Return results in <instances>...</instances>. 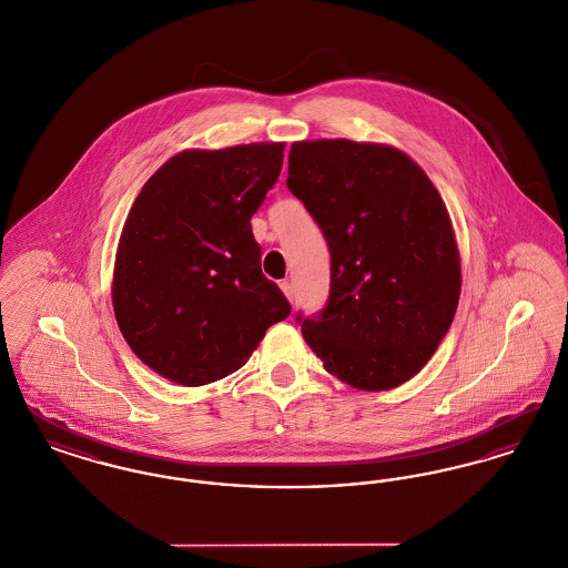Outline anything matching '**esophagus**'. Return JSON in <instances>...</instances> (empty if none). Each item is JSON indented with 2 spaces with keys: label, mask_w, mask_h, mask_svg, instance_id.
Instances as JSON below:
<instances>
[{
  "label": "esophagus",
  "mask_w": 568,
  "mask_h": 568,
  "mask_svg": "<svg viewBox=\"0 0 568 568\" xmlns=\"http://www.w3.org/2000/svg\"><path fill=\"white\" fill-rule=\"evenodd\" d=\"M281 290H283V294L287 296L290 302H294V287H292L290 281H283V283H281Z\"/></svg>",
  "instance_id": "1"
}]
</instances>
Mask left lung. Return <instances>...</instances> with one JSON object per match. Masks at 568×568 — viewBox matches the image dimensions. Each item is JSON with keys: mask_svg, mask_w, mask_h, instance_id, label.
<instances>
[{"mask_svg": "<svg viewBox=\"0 0 568 568\" xmlns=\"http://www.w3.org/2000/svg\"><path fill=\"white\" fill-rule=\"evenodd\" d=\"M287 172L329 248L327 304L296 317L306 345L352 387L403 385L458 308V244L440 193L403 151L345 138L294 142Z\"/></svg>", "mask_w": 568, "mask_h": 568, "instance_id": "obj_1", "label": "left lung"}]
</instances>
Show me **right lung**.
Instances as JSON below:
<instances>
[{"instance_id": "obj_1", "label": "right lung", "mask_w": 568, "mask_h": 568, "mask_svg": "<svg viewBox=\"0 0 568 568\" xmlns=\"http://www.w3.org/2000/svg\"><path fill=\"white\" fill-rule=\"evenodd\" d=\"M283 149H190L135 197L116 246L112 306L132 352L172 383L197 387L232 375L292 313L262 272L251 230Z\"/></svg>"}]
</instances>
